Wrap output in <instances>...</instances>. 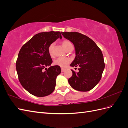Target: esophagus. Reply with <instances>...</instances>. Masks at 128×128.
<instances>
[{"label":"esophagus","instance_id":"esophagus-1","mask_svg":"<svg viewBox=\"0 0 128 128\" xmlns=\"http://www.w3.org/2000/svg\"><path fill=\"white\" fill-rule=\"evenodd\" d=\"M61 72H64L65 70V69L63 68H61Z\"/></svg>","mask_w":128,"mask_h":128}]
</instances>
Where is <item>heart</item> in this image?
Instances as JSON below:
<instances>
[{
    "label": "heart",
    "mask_w": 128,
    "mask_h": 128,
    "mask_svg": "<svg viewBox=\"0 0 128 128\" xmlns=\"http://www.w3.org/2000/svg\"><path fill=\"white\" fill-rule=\"evenodd\" d=\"M62 44L64 48L67 50L69 46L72 45V43L70 41L68 40H64L62 42ZM54 43H52L50 44L48 48V52L50 54V55L51 56H53V48H54ZM70 59L68 58H66V57H60L56 59L54 61V64L58 66H60V67H66L70 63Z\"/></svg>",
    "instance_id": "obj_1"
}]
</instances>
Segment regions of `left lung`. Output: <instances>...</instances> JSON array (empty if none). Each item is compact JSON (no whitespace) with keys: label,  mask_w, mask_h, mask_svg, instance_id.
I'll use <instances>...</instances> for the list:
<instances>
[{"label":"left lung","mask_w":128,"mask_h":128,"mask_svg":"<svg viewBox=\"0 0 128 128\" xmlns=\"http://www.w3.org/2000/svg\"><path fill=\"white\" fill-rule=\"evenodd\" d=\"M62 34L74 45L76 56L70 64L79 66V72L73 70L68 80L70 86L76 90L86 92L91 90L101 80L104 62L101 50L91 38L77 32H62Z\"/></svg>","instance_id":"obj_1"}]
</instances>
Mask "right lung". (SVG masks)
I'll return each mask as SVG.
<instances>
[{
  "label": "right lung",
  "instance_id": "obj_1",
  "mask_svg": "<svg viewBox=\"0 0 128 128\" xmlns=\"http://www.w3.org/2000/svg\"><path fill=\"white\" fill-rule=\"evenodd\" d=\"M58 38H62L59 32L38 33L19 51L16 62L18 80L22 86L34 96H47L54 90L56 78L61 73V68L58 66L48 69L46 67L53 62L48 52V46Z\"/></svg>",
  "mask_w": 128,
  "mask_h": 128
}]
</instances>
